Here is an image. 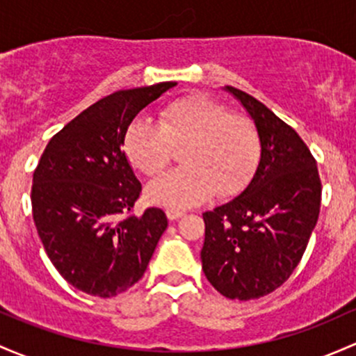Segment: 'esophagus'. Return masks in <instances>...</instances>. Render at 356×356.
<instances>
[{
    "instance_id": "esophagus-1",
    "label": "esophagus",
    "mask_w": 356,
    "mask_h": 356,
    "mask_svg": "<svg viewBox=\"0 0 356 356\" xmlns=\"http://www.w3.org/2000/svg\"><path fill=\"white\" fill-rule=\"evenodd\" d=\"M165 213H167L168 220H177V218H181L182 215H184V211H181V209H172V208L165 209Z\"/></svg>"
}]
</instances>
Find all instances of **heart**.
<instances>
[{"label": "heart", "instance_id": "1", "mask_svg": "<svg viewBox=\"0 0 356 356\" xmlns=\"http://www.w3.org/2000/svg\"><path fill=\"white\" fill-rule=\"evenodd\" d=\"M181 148L186 167L168 172L148 189L149 200L160 207L186 209L213 193L235 196L249 184L261 159L254 122L200 93L168 102L160 111L159 124L134 121L124 134L131 165L148 177L162 174Z\"/></svg>", "mask_w": 356, "mask_h": 356}]
</instances>
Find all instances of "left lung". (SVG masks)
Instances as JSON below:
<instances>
[{"label": "left lung", "instance_id": "8db88e82", "mask_svg": "<svg viewBox=\"0 0 356 356\" xmlns=\"http://www.w3.org/2000/svg\"><path fill=\"white\" fill-rule=\"evenodd\" d=\"M227 90L254 119L261 160L244 193L203 213L201 263L223 297L252 300L282 286L298 266L319 218L323 186L297 131L249 93Z\"/></svg>", "mask_w": 356, "mask_h": 356}]
</instances>
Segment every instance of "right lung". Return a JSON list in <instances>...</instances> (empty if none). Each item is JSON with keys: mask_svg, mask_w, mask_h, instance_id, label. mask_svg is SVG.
Here are the masks:
<instances>
[{"mask_svg": "<svg viewBox=\"0 0 356 356\" xmlns=\"http://www.w3.org/2000/svg\"><path fill=\"white\" fill-rule=\"evenodd\" d=\"M175 81L119 90L92 104L51 138L33 170L32 215L59 275L93 297H114L147 271L167 216L134 215L141 182L122 149L141 109Z\"/></svg>", "mask_w": 356, "mask_h": 356, "instance_id": "1", "label": "right lung"}]
</instances>
